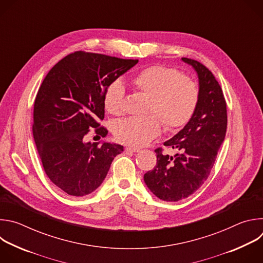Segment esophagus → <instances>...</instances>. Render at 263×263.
<instances>
[{
  "mask_svg": "<svg viewBox=\"0 0 263 263\" xmlns=\"http://www.w3.org/2000/svg\"><path fill=\"white\" fill-rule=\"evenodd\" d=\"M126 151L138 153V152H140V148L139 147H135V146H128V147H126Z\"/></svg>",
  "mask_w": 263,
  "mask_h": 263,
  "instance_id": "1",
  "label": "esophagus"
}]
</instances>
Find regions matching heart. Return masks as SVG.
Masks as SVG:
<instances>
[{
	"instance_id": "1",
	"label": "heart",
	"mask_w": 263,
	"mask_h": 263,
	"mask_svg": "<svg viewBox=\"0 0 263 263\" xmlns=\"http://www.w3.org/2000/svg\"><path fill=\"white\" fill-rule=\"evenodd\" d=\"M132 85L148 97L146 112L142 118L119 121L114 126L116 138L126 144L140 146L154 139L162 124L168 131L182 128L193 118L199 102V87L191 77L180 74L172 67L147 66L137 72ZM125 87L120 80L112 81L105 89L103 104L108 114H123Z\"/></svg>"
}]
</instances>
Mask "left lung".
Instances as JSON below:
<instances>
[{"label": "left lung", "instance_id": "8db88e82", "mask_svg": "<svg viewBox=\"0 0 263 263\" xmlns=\"http://www.w3.org/2000/svg\"><path fill=\"white\" fill-rule=\"evenodd\" d=\"M182 60L198 73V106L185 127L163 143L179 153L170 156L162 147L156 148V166L143 176L148 190L166 202L186 199L200 189L213 167L227 130V104L213 73L197 60Z\"/></svg>", "mask_w": 263, "mask_h": 263}]
</instances>
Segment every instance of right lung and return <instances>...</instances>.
<instances>
[{
    "label": "right lung",
    "mask_w": 263,
    "mask_h": 263,
    "mask_svg": "<svg viewBox=\"0 0 263 263\" xmlns=\"http://www.w3.org/2000/svg\"><path fill=\"white\" fill-rule=\"evenodd\" d=\"M138 62L77 51L56 63L34 102L33 136L44 170L64 193L83 197L104 181L124 146L84 142L90 129L105 137L103 97L106 87Z\"/></svg>",
    "instance_id": "add662e5"
}]
</instances>
